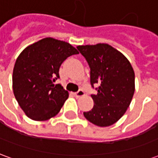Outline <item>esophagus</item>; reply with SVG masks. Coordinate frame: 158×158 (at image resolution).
Listing matches in <instances>:
<instances>
[{
	"instance_id": "obj_1",
	"label": "esophagus",
	"mask_w": 158,
	"mask_h": 158,
	"mask_svg": "<svg viewBox=\"0 0 158 158\" xmlns=\"http://www.w3.org/2000/svg\"><path fill=\"white\" fill-rule=\"evenodd\" d=\"M74 96H75L77 98H79V97H82V96H85V92H84L83 90H81V89H80V90H79L78 92L74 93Z\"/></svg>"
}]
</instances>
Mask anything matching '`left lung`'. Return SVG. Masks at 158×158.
<instances>
[{
	"mask_svg": "<svg viewBox=\"0 0 158 158\" xmlns=\"http://www.w3.org/2000/svg\"><path fill=\"white\" fill-rule=\"evenodd\" d=\"M90 69V84L98 85L91 95L94 106L84 116L99 127L115 123L125 113L135 93V72L124 55L105 43L79 45Z\"/></svg>",
	"mask_w": 158,
	"mask_h": 158,
	"instance_id": "1",
	"label": "left lung"
}]
</instances>
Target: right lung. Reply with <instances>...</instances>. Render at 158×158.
Returning <instances> with one entry per match:
<instances>
[{
	"label": "right lung",
	"mask_w": 158,
	"mask_h": 158,
	"mask_svg": "<svg viewBox=\"0 0 158 158\" xmlns=\"http://www.w3.org/2000/svg\"><path fill=\"white\" fill-rule=\"evenodd\" d=\"M75 54L79 52L69 43L51 37L29 45L20 53L12 73V89L26 116L45 121L60 112L69 92L54 83L63 61Z\"/></svg>",
	"instance_id": "1"
}]
</instances>
